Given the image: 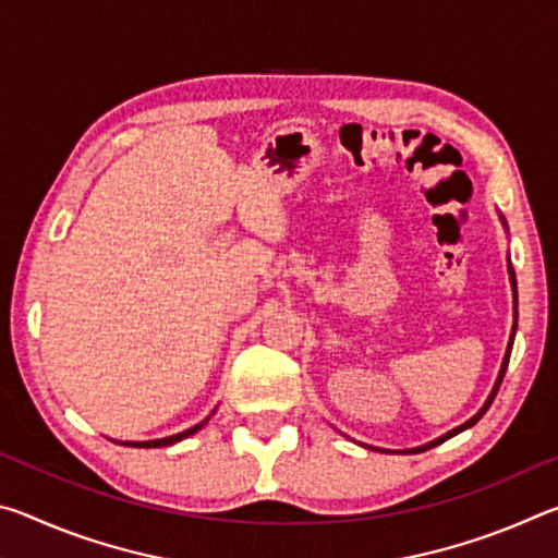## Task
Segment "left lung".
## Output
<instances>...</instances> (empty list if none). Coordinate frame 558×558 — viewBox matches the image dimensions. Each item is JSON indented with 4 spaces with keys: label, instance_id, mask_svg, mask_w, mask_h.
Masks as SVG:
<instances>
[{
    "label": "left lung",
    "instance_id": "left-lung-1",
    "mask_svg": "<svg viewBox=\"0 0 558 558\" xmlns=\"http://www.w3.org/2000/svg\"><path fill=\"white\" fill-rule=\"evenodd\" d=\"M509 280H512V290H514V317H517V278H514V268H512V263H509ZM514 332H517V325H514V329H512V339H509V347H507V354H505V362H502V369H499V376H497V384H495V389H493V393H489V399H487V403L483 405V409H480L475 415H472V418L468 421V423H462V426H458L456 430H450V433H446V436L442 438H438V440H433V442H428V446H421V448H413V450H409V452H421V450H428V448H433V446H440L442 440H448V438H452V436H458L460 430H465V428H470V426H475V423L483 418L485 415V411L489 409V403L495 401V396H497V389H499V384H502V379H505V372H507V364H509V354H512V342H514Z\"/></svg>",
    "mask_w": 558,
    "mask_h": 558
}]
</instances>
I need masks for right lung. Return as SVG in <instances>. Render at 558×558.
<instances>
[{
  "label": "right lung",
  "mask_w": 558,
  "mask_h": 558,
  "mask_svg": "<svg viewBox=\"0 0 558 558\" xmlns=\"http://www.w3.org/2000/svg\"><path fill=\"white\" fill-rule=\"evenodd\" d=\"M206 423V421H204ZM204 423H199V426H194V428H189V430H184V433H177V436H169V438H159V440H145V442H125V446H132V448H162V446H172V442H177V440H182V438H186V436H192V433H196L199 430Z\"/></svg>",
  "instance_id": "add662e5"
}]
</instances>
